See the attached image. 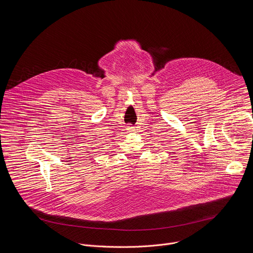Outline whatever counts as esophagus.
Listing matches in <instances>:
<instances>
[{
    "instance_id": "obj_1",
    "label": "esophagus",
    "mask_w": 253,
    "mask_h": 253,
    "mask_svg": "<svg viewBox=\"0 0 253 253\" xmlns=\"http://www.w3.org/2000/svg\"><path fill=\"white\" fill-rule=\"evenodd\" d=\"M127 131H128L129 133H133V132H135L136 130H135V127H132V126H128V127H127Z\"/></svg>"
}]
</instances>
